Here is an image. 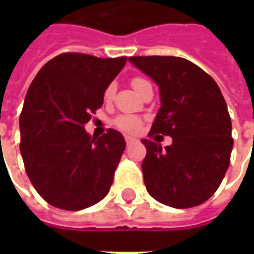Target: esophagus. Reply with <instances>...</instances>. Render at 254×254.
Wrapping results in <instances>:
<instances>
[{
	"mask_svg": "<svg viewBox=\"0 0 254 254\" xmlns=\"http://www.w3.org/2000/svg\"><path fill=\"white\" fill-rule=\"evenodd\" d=\"M125 141H127V144H133L137 141V138L132 137V136H125Z\"/></svg>",
	"mask_w": 254,
	"mask_h": 254,
	"instance_id": "esophagus-1",
	"label": "esophagus"
}]
</instances>
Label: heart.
Masks as SVG:
<instances>
[{
  "instance_id": "heart-1",
  "label": "heart",
  "mask_w": 254,
  "mask_h": 254,
  "mask_svg": "<svg viewBox=\"0 0 254 254\" xmlns=\"http://www.w3.org/2000/svg\"><path fill=\"white\" fill-rule=\"evenodd\" d=\"M145 84H148V81L143 77H134L132 80L133 88L136 89V91H138L141 87H144ZM114 92H116V84H109L107 88L105 89V99L110 100L113 98ZM116 125L121 130H124V132L136 133L140 129V127H141V120L138 117L134 116H121L116 120Z\"/></svg>"
}]
</instances>
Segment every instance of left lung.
<instances>
[{"label": "left lung", "instance_id": "left-lung-1", "mask_svg": "<svg viewBox=\"0 0 254 254\" xmlns=\"http://www.w3.org/2000/svg\"><path fill=\"white\" fill-rule=\"evenodd\" d=\"M159 87L160 109L149 134L173 138L162 149L143 138L144 184L151 196L173 208H190L216 191L230 165L231 120L218 84L181 57H130Z\"/></svg>", "mask_w": 254, "mask_h": 254}]
</instances>
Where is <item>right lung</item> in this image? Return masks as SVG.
<instances>
[{
  "label": "right lung",
  "mask_w": 254,
  "mask_h": 254,
  "mask_svg": "<svg viewBox=\"0 0 254 254\" xmlns=\"http://www.w3.org/2000/svg\"><path fill=\"white\" fill-rule=\"evenodd\" d=\"M127 60L64 53L31 83L20 116V151L32 185L53 207L80 211L110 190L125 138L114 129L91 137L84 125Z\"/></svg>",
  "instance_id": "add662e5"
}]
</instances>
